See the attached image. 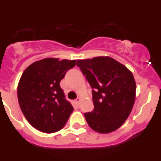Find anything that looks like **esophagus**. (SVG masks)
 <instances>
[{
  "label": "esophagus",
  "mask_w": 161,
  "mask_h": 161,
  "mask_svg": "<svg viewBox=\"0 0 161 161\" xmlns=\"http://www.w3.org/2000/svg\"><path fill=\"white\" fill-rule=\"evenodd\" d=\"M75 102H76V103L78 105V104L80 103V98L77 97V98H76V101H75Z\"/></svg>",
  "instance_id": "esophagus-1"
}]
</instances>
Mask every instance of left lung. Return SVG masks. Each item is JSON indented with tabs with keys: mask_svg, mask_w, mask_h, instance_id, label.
I'll return each mask as SVG.
<instances>
[{
	"mask_svg": "<svg viewBox=\"0 0 161 161\" xmlns=\"http://www.w3.org/2000/svg\"><path fill=\"white\" fill-rule=\"evenodd\" d=\"M92 87L94 109L85 114L88 124L98 133H109L127 119L136 100L133 74L124 65L109 56L78 59Z\"/></svg>",
	"mask_w": 161,
	"mask_h": 161,
	"instance_id": "left-lung-1",
	"label": "left lung"
}]
</instances>
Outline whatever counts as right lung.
<instances>
[{
    "instance_id": "1",
    "label": "right lung",
    "mask_w": 161,
    "mask_h": 161,
    "mask_svg": "<svg viewBox=\"0 0 161 161\" xmlns=\"http://www.w3.org/2000/svg\"><path fill=\"white\" fill-rule=\"evenodd\" d=\"M76 60L46 58L25 68L18 85V98L30 124L44 133H54L65 126L73 107L65 99L59 82Z\"/></svg>"
}]
</instances>
